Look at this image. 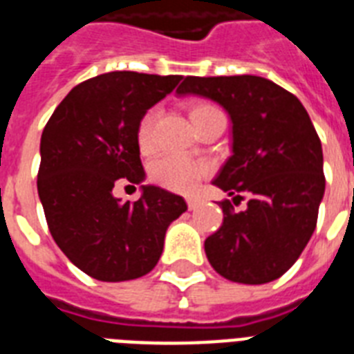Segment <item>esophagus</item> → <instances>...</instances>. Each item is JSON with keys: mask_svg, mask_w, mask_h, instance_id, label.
Here are the masks:
<instances>
[{"mask_svg": "<svg viewBox=\"0 0 354 354\" xmlns=\"http://www.w3.org/2000/svg\"><path fill=\"white\" fill-rule=\"evenodd\" d=\"M186 203H188V208H190V210H195V208L201 205V199L197 195H188V197H186Z\"/></svg>", "mask_w": 354, "mask_h": 354, "instance_id": "esophagus-1", "label": "esophagus"}]
</instances>
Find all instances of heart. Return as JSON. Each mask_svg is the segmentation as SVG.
Listing matches in <instances>:
<instances>
[{
    "instance_id": "b5f03b06",
    "label": "heart",
    "mask_w": 354,
    "mask_h": 354,
    "mask_svg": "<svg viewBox=\"0 0 354 354\" xmlns=\"http://www.w3.org/2000/svg\"><path fill=\"white\" fill-rule=\"evenodd\" d=\"M192 124L195 129L205 126L214 118H225V113L208 100H194L188 106ZM157 122V109H148L144 113L137 126V144L142 153H149L153 149V129ZM210 168L203 160L186 159L179 155H164L149 166V179L155 185L174 192L192 190L201 179H205Z\"/></svg>"
}]
</instances>
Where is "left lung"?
Segmentation results:
<instances>
[{
	"label": "left lung",
	"mask_w": 354,
	"mask_h": 354,
	"mask_svg": "<svg viewBox=\"0 0 354 354\" xmlns=\"http://www.w3.org/2000/svg\"><path fill=\"white\" fill-rule=\"evenodd\" d=\"M179 95H199L225 107L232 120V157L214 185L223 225L206 237L205 252L217 274L236 283L278 279L307 247L324 199V153L301 102L261 76H186Z\"/></svg>",
	"instance_id": "left-lung-1"
}]
</instances>
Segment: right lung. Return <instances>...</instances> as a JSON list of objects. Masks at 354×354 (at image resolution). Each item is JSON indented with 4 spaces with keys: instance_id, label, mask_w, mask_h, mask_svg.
<instances>
[{
    "instance_id": "obj_1",
    "label": "right lung",
    "mask_w": 354,
    "mask_h": 354,
    "mask_svg": "<svg viewBox=\"0 0 354 354\" xmlns=\"http://www.w3.org/2000/svg\"><path fill=\"white\" fill-rule=\"evenodd\" d=\"M183 80L180 75L113 71L82 82L41 133L38 195L50 236L82 272L128 281L157 265L169 223L186 203L159 186L138 201L113 195L120 180H144L138 120Z\"/></svg>"
}]
</instances>
